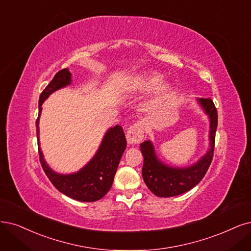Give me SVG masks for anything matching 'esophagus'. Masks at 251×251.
I'll list each match as a JSON object with an SVG mask.
<instances>
[{
  "instance_id": "obj_1",
  "label": "esophagus",
  "mask_w": 251,
  "mask_h": 251,
  "mask_svg": "<svg viewBox=\"0 0 251 251\" xmlns=\"http://www.w3.org/2000/svg\"><path fill=\"white\" fill-rule=\"evenodd\" d=\"M144 126L142 122H136L128 128L126 138L128 144L136 145L140 144L144 140Z\"/></svg>"
}]
</instances>
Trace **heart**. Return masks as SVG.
<instances>
[{"instance_id":"b5f03b06","label":"heart","mask_w":251,"mask_h":251,"mask_svg":"<svg viewBox=\"0 0 251 251\" xmlns=\"http://www.w3.org/2000/svg\"><path fill=\"white\" fill-rule=\"evenodd\" d=\"M161 75L158 73H149V74H146L143 77H140L136 80V85L141 86L142 88H146V89H149V88H153L155 87L157 83H158L161 80ZM172 90V85L170 82H163L162 85L159 86L158 88V95L162 96L168 94V93Z\"/></svg>"}]
</instances>
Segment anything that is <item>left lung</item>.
I'll return each mask as SVG.
<instances>
[{"instance_id":"left-lung-1","label":"left lung","mask_w":251,"mask_h":251,"mask_svg":"<svg viewBox=\"0 0 251 251\" xmlns=\"http://www.w3.org/2000/svg\"><path fill=\"white\" fill-rule=\"evenodd\" d=\"M201 105L209 115L210 124V149L201 160L187 169H172L157 160L151 142L141 144V151L144 156L143 178L155 196L160 198H170L179 196L198 185L205 175L212 162L214 155L215 134L218 124L217 109L212 99H199Z\"/></svg>"}]
</instances>
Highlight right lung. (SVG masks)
<instances>
[{
	"instance_id": "add662e5",
	"label": "right lung",
	"mask_w": 251,
	"mask_h": 251,
	"mask_svg": "<svg viewBox=\"0 0 251 251\" xmlns=\"http://www.w3.org/2000/svg\"><path fill=\"white\" fill-rule=\"evenodd\" d=\"M70 81L71 74L67 68H65L55 73L51 81L42 91L39 98V115L36 120L37 137L39 134L38 123L43 101L52 92L69 85ZM126 144L122 127L117 125L110 128L94 158L82 170L72 175H59L52 172L45 163L40 148H38L39 160L50 181L65 196L79 201H95L103 198L113 185L120 159L126 149Z\"/></svg>"
}]
</instances>
